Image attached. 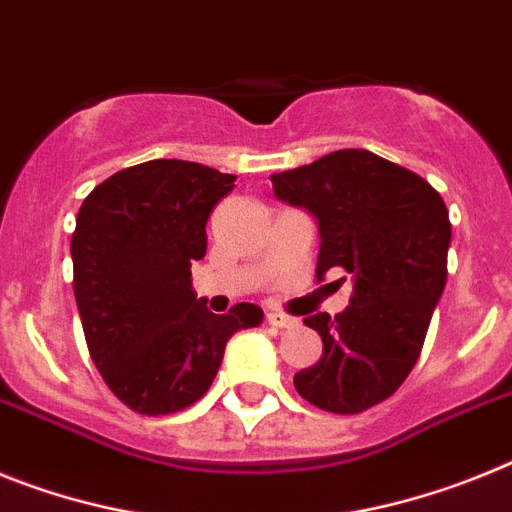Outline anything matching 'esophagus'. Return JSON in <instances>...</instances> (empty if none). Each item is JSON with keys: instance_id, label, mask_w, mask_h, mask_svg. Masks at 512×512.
<instances>
[{"instance_id": "1", "label": "esophagus", "mask_w": 512, "mask_h": 512, "mask_svg": "<svg viewBox=\"0 0 512 512\" xmlns=\"http://www.w3.org/2000/svg\"><path fill=\"white\" fill-rule=\"evenodd\" d=\"M265 319H268V324H273V327H293V319L291 317H286V314H281V311H268V314H265Z\"/></svg>"}]
</instances>
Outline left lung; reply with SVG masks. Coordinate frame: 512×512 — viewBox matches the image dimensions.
<instances>
[{"instance_id": "1", "label": "left lung", "mask_w": 512, "mask_h": 512, "mask_svg": "<svg viewBox=\"0 0 512 512\" xmlns=\"http://www.w3.org/2000/svg\"><path fill=\"white\" fill-rule=\"evenodd\" d=\"M270 180L278 201L317 219V281L330 270L353 281L348 309L304 319L324 353L293 386L319 410H368L389 399L420 358L446 288V203L420 175L366 149L332 151Z\"/></svg>"}]
</instances>
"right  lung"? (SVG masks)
I'll return each instance as SVG.
<instances>
[{
	"mask_svg": "<svg viewBox=\"0 0 512 512\" xmlns=\"http://www.w3.org/2000/svg\"><path fill=\"white\" fill-rule=\"evenodd\" d=\"M234 175L151 159L100 182L71 234L74 296L92 361L139 415L190 407L213 384L229 337L262 322L255 304L211 314L190 265L206 255V221Z\"/></svg>",
	"mask_w": 512,
	"mask_h": 512,
	"instance_id": "add662e5",
	"label": "right lung"
}]
</instances>
